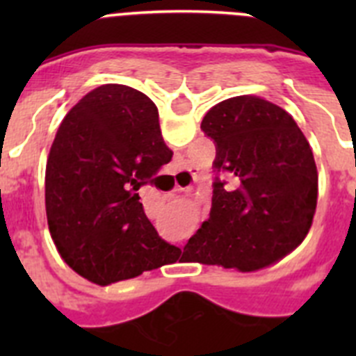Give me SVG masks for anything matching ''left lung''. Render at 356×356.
<instances>
[{"label":"left lung","mask_w":356,"mask_h":356,"mask_svg":"<svg viewBox=\"0 0 356 356\" xmlns=\"http://www.w3.org/2000/svg\"><path fill=\"white\" fill-rule=\"evenodd\" d=\"M216 143L209 221L188 238L191 262L242 273L278 262L300 246L317 207L312 149L292 115L259 96L217 103L201 121Z\"/></svg>","instance_id":"1"}]
</instances>
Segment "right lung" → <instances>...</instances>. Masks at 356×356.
<instances>
[{
    "mask_svg": "<svg viewBox=\"0 0 356 356\" xmlns=\"http://www.w3.org/2000/svg\"><path fill=\"white\" fill-rule=\"evenodd\" d=\"M159 110L146 94L106 83L65 114L46 162L49 234L72 271L97 285L172 264L137 194L171 162Z\"/></svg>",
    "mask_w": 356,
    "mask_h": 356,
    "instance_id": "right-lung-1",
    "label": "right lung"
}]
</instances>
